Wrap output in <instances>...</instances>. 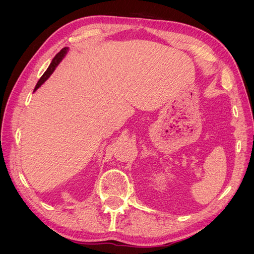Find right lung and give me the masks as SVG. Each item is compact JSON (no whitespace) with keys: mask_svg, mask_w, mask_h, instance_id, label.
Instances as JSON below:
<instances>
[{"mask_svg":"<svg viewBox=\"0 0 254 254\" xmlns=\"http://www.w3.org/2000/svg\"><path fill=\"white\" fill-rule=\"evenodd\" d=\"M67 51H68V48H64L63 50H61L57 55L54 57V59L52 60V63H51V64L49 65V67H48V70L44 72V74L41 76V78L39 79V81L37 82V84H36V87H35V90H34V92L38 89V88H40L42 84L44 83V81L47 80L50 76L52 75V73L55 71V68L57 67V65L60 64V61L64 59V57L66 55V53H67Z\"/></svg>","mask_w":254,"mask_h":254,"instance_id":"obj_1","label":"right lung"}]
</instances>
